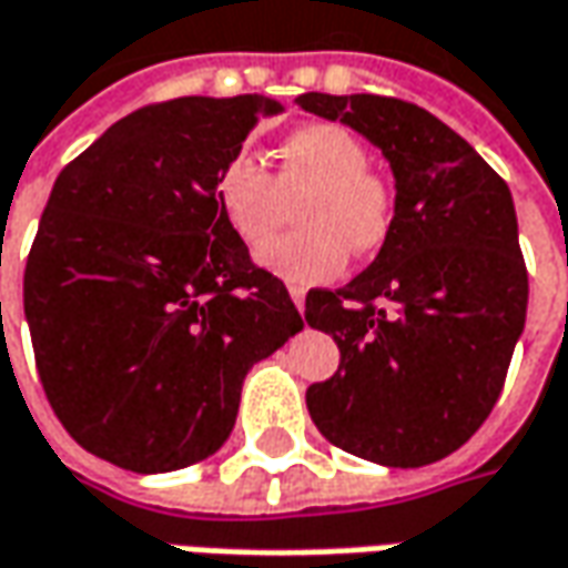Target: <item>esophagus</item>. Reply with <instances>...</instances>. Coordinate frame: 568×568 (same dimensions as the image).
Here are the masks:
<instances>
[{"instance_id":"1","label":"esophagus","mask_w":568,"mask_h":568,"mask_svg":"<svg viewBox=\"0 0 568 568\" xmlns=\"http://www.w3.org/2000/svg\"><path fill=\"white\" fill-rule=\"evenodd\" d=\"M291 300L293 306L303 312V306H306V291H303V287H291Z\"/></svg>"}]
</instances>
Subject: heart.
Returning a JSON list of instances; mask_svg holds the SVG:
<instances>
[{
	"mask_svg": "<svg viewBox=\"0 0 568 568\" xmlns=\"http://www.w3.org/2000/svg\"><path fill=\"white\" fill-rule=\"evenodd\" d=\"M368 165L372 152L356 133L312 121L277 143L275 174L250 152L231 155L215 178V203L227 231L256 253L300 199L294 221L301 231L271 242L262 262L277 277L310 287L341 275L349 253H378L394 231V184Z\"/></svg>",
	"mask_w": 568,
	"mask_h": 568,
	"instance_id": "1",
	"label": "heart"
}]
</instances>
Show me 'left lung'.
<instances>
[{"instance_id":"8db88e82","label":"left lung","mask_w":568,"mask_h":568,"mask_svg":"<svg viewBox=\"0 0 568 568\" xmlns=\"http://www.w3.org/2000/svg\"><path fill=\"white\" fill-rule=\"evenodd\" d=\"M387 155L397 219L378 258L341 291L306 293V322L341 349L306 406L334 447L382 466H428L490 416L525 328L528 272L506 181L413 102L303 93Z\"/></svg>"}]
</instances>
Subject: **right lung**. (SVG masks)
<instances>
[{"label":"right lung","mask_w":568,"mask_h":568,"mask_svg":"<svg viewBox=\"0 0 568 568\" xmlns=\"http://www.w3.org/2000/svg\"><path fill=\"white\" fill-rule=\"evenodd\" d=\"M258 97H181L115 121L62 169L24 268L45 399L83 450L171 471L222 447L253 363L303 328L215 203Z\"/></svg>","instance_id":"obj_1"}]
</instances>
